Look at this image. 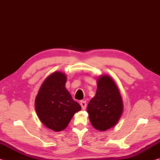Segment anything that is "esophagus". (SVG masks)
<instances>
[{"label":"esophagus","instance_id":"1","mask_svg":"<svg viewBox=\"0 0 160 160\" xmlns=\"http://www.w3.org/2000/svg\"><path fill=\"white\" fill-rule=\"evenodd\" d=\"M80 105H81V107H82V109H85L86 107H87L86 101H81L80 102Z\"/></svg>","mask_w":160,"mask_h":160}]
</instances>
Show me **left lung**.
Listing matches in <instances>:
<instances>
[{
  "label": "left lung",
  "mask_w": 160,
  "mask_h": 160,
  "mask_svg": "<svg viewBox=\"0 0 160 160\" xmlns=\"http://www.w3.org/2000/svg\"><path fill=\"white\" fill-rule=\"evenodd\" d=\"M123 111L122 98L114 81L107 75L99 77L96 94L87 108L92 125L98 131H107L118 123Z\"/></svg>",
  "instance_id": "obj_1"
}]
</instances>
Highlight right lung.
<instances>
[{
  "mask_svg": "<svg viewBox=\"0 0 160 160\" xmlns=\"http://www.w3.org/2000/svg\"><path fill=\"white\" fill-rule=\"evenodd\" d=\"M66 74L54 72L43 82L35 99V109L41 122L56 132L66 128L72 116L81 110L66 90Z\"/></svg>",
  "mask_w": 160,
  "mask_h": 160,
  "instance_id": "1",
  "label": "right lung"
}]
</instances>
